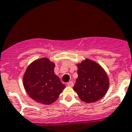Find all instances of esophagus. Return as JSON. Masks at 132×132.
<instances>
[{
  "label": "esophagus",
  "mask_w": 132,
  "mask_h": 132,
  "mask_svg": "<svg viewBox=\"0 0 132 132\" xmlns=\"http://www.w3.org/2000/svg\"><path fill=\"white\" fill-rule=\"evenodd\" d=\"M67 85L69 86V87H73L74 86V83H73L72 81H70L67 83Z\"/></svg>",
  "instance_id": "esophagus-1"
}]
</instances>
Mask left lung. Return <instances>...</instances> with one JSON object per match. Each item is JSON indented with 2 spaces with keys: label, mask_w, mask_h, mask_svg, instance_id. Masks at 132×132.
<instances>
[{
  "label": "left lung",
  "mask_w": 132,
  "mask_h": 132,
  "mask_svg": "<svg viewBox=\"0 0 132 132\" xmlns=\"http://www.w3.org/2000/svg\"><path fill=\"white\" fill-rule=\"evenodd\" d=\"M78 78L73 89L86 103H94L105 96L109 78L104 70L93 61L87 59L78 64Z\"/></svg>",
  "instance_id": "obj_1"
}]
</instances>
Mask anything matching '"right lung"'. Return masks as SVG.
I'll use <instances>...</instances> for the list:
<instances>
[{
  "label": "right lung",
  "instance_id": "1",
  "mask_svg": "<svg viewBox=\"0 0 132 132\" xmlns=\"http://www.w3.org/2000/svg\"><path fill=\"white\" fill-rule=\"evenodd\" d=\"M55 64L47 58L37 60L28 66L23 76V85L29 96L37 103L50 105L65 88L54 74Z\"/></svg>",
  "mask_w": 132,
  "mask_h": 132
}]
</instances>
